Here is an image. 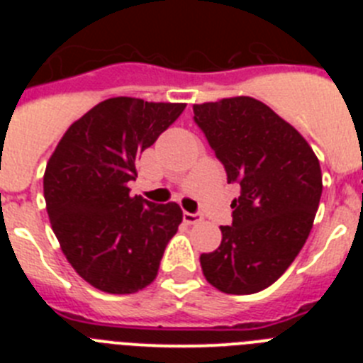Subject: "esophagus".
Returning <instances> with one entry per match:
<instances>
[{"instance_id":"1","label":"esophagus","mask_w":363,"mask_h":363,"mask_svg":"<svg viewBox=\"0 0 363 363\" xmlns=\"http://www.w3.org/2000/svg\"><path fill=\"white\" fill-rule=\"evenodd\" d=\"M184 221L187 225H194L198 221H201V214L198 213H184Z\"/></svg>"}]
</instances>
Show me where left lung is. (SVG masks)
I'll return each instance as SVG.
<instances>
[{"label":"left lung","mask_w":363,"mask_h":363,"mask_svg":"<svg viewBox=\"0 0 363 363\" xmlns=\"http://www.w3.org/2000/svg\"><path fill=\"white\" fill-rule=\"evenodd\" d=\"M194 121L240 185L233 223L221 229L216 251L200 256L213 287L252 294L287 271L306 243L322 196L316 154L277 112L249 96L192 105Z\"/></svg>","instance_id":"obj_1"}]
</instances>
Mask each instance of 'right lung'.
I'll return each mask as SVG.
<instances>
[{
  "mask_svg": "<svg viewBox=\"0 0 363 363\" xmlns=\"http://www.w3.org/2000/svg\"><path fill=\"white\" fill-rule=\"evenodd\" d=\"M185 104L108 98L70 125L50 156L43 194L54 234L74 271L111 294L156 278L184 213L130 196L136 162L184 112Z\"/></svg>",
  "mask_w": 363,
  "mask_h": 363,
  "instance_id": "1",
  "label": "right lung"
}]
</instances>
